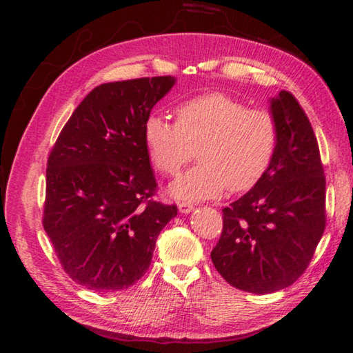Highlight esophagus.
I'll return each mask as SVG.
<instances>
[{
  "instance_id": "1",
  "label": "esophagus",
  "mask_w": 353,
  "mask_h": 353,
  "mask_svg": "<svg viewBox=\"0 0 353 353\" xmlns=\"http://www.w3.org/2000/svg\"><path fill=\"white\" fill-rule=\"evenodd\" d=\"M193 210H194V207H193V204H190V202H181V204H179V212H181L182 214H188Z\"/></svg>"
}]
</instances>
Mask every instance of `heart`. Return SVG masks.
<instances>
[{
  "label": "heart",
  "instance_id": "b5f03b06",
  "mask_svg": "<svg viewBox=\"0 0 353 353\" xmlns=\"http://www.w3.org/2000/svg\"><path fill=\"white\" fill-rule=\"evenodd\" d=\"M176 118L171 123L151 115L145 123L149 157L163 174H176L198 149L201 162L170 185L174 198L202 201L225 188L246 191L270 170L279 146V126L270 112L212 92L179 104Z\"/></svg>",
  "mask_w": 353,
  "mask_h": 353
}]
</instances>
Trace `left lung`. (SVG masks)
<instances>
[{
    "mask_svg": "<svg viewBox=\"0 0 353 353\" xmlns=\"http://www.w3.org/2000/svg\"><path fill=\"white\" fill-rule=\"evenodd\" d=\"M279 146L259 183L223 210V234L212 250L232 286L270 294L302 276L325 229V177L312 124L296 98L270 99Z\"/></svg>",
    "mask_w": 353,
    "mask_h": 353,
    "instance_id": "8db88e82",
    "label": "left lung"
}]
</instances>
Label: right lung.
<instances>
[{
    "instance_id": "add662e5",
    "label": "right lung",
    "mask_w": 353,
    "mask_h": 353,
    "mask_svg": "<svg viewBox=\"0 0 353 353\" xmlns=\"http://www.w3.org/2000/svg\"><path fill=\"white\" fill-rule=\"evenodd\" d=\"M176 77L101 83L65 124L48 159L43 227L65 272L112 292L148 271L155 241L177 216L152 201L145 123Z\"/></svg>"
}]
</instances>
